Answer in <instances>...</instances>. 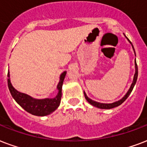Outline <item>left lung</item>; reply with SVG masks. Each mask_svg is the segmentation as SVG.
<instances>
[{
  "mask_svg": "<svg viewBox=\"0 0 147 147\" xmlns=\"http://www.w3.org/2000/svg\"><path fill=\"white\" fill-rule=\"evenodd\" d=\"M124 35H125V34H124ZM125 37H126V38H127V37H126V35H125ZM127 40H128V41L131 44V45H132V47H133V51H134V54H135V56H136V52H135V49H134V48H133V44L131 43V41H129L128 38H127ZM137 77H138V67H137L136 59H135V74H134V77H133V82H132V84H131L130 87H129V90L127 91V92L126 93V95L123 96V98H121V99H119V100H118V101H116V102H113V103H101V102H96V101L92 100V99H91L90 98H88V96H87V95H86V92H84L85 98H86V100L88 101V103H90L91 105H92V106H95V107H97V108L103 109H109L115 108V107H116V106H120L121 104L123 103V102L126 100V98L129 97V96L130 95L131 92L133 91V87H134V86H135V84H136V82Z\"/></svg>",
  "mask_w": 147,
  "mask_h": 147,
  "instance_id": "left-lung-1",
  "label": "left lung"
}]
</instances>
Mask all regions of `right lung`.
Wrapping results in <instances>:
<instances>
[{
	"label": "right lung",
	"mask_w": 147,
	"mask_h": 147,
	"mask_svg": "<svg viewBox=\"0 0 147 147\" xmlns=\"http://www.w3.org/2000/svg\"><path fill=\"white\" fill-rule=\"evenodd\" d=\"M67 71H65L61 74L59 82L57 86L58 94L55 98H45L38 99L34 98L25 93L20 92L12 86L10 79V72L7 73V85L11 96L17 102V103L27 111L29 113L34 116H45L51 114L56 110L60 105L61 98V88L63 85L64 79L66 76Z\"/></svg>",
	"instance_id": "1"
}]
</instances>
